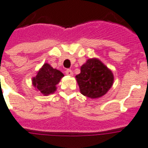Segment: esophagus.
Segmentation results:
<instances>
[{
    "label": "esophagus",
    "mask_w": 148,
    "mask_h": 148,
    "mask_svg": "<svg viewBox=\"0 0 148 148\" xmlns=\"http://www.w3.org/2000/svg\"><path fill=\"white\" fill-rule=\"evenodd\" d=\"M66 74L67 75H68V76H73V71H72L70 69H67V71H66Z\"/></svg>",
    "instance_id": "esophagus-1"
}]
</instances>
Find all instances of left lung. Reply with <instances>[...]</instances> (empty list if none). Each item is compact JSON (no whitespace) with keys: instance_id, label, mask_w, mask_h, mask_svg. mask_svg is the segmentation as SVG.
I'll list each match as a JSON object with an SVG mask.
<instances>
[{"instance_id":"obj_1","label":"left lung","mask_w":148,"mask_h":148,"mask_svg":"<svg viewBox=\"0 0 148 148\" xmlns=\"http://www.w3.org/2000/svg\"><path fill=\"white\" fill-rule=\"evenodd\" d=\"M75 77L81 94L91 99L105 95L114 80L112 71L96 58L87 60Z\"/></svg>"}]
</instances>
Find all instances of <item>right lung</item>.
Wrapping results in <instances>:
<instances>
[{"label":"right lung","instance_id":"1","mask_svg":"<svg viewBox=\"0 0 148 148\" xmlns=\"http://www.w3.org/2000/svg\"><path fill=\"white\" fill-rule=\"evenodd\" d=\"M64 76L59 70L53 68L49 64L45 63L37 72V75L32 78V85L41 95L48 96L55 92L56 85Z\"/></svg>","mask_w":148,"mask_h":148}]
</instances>
